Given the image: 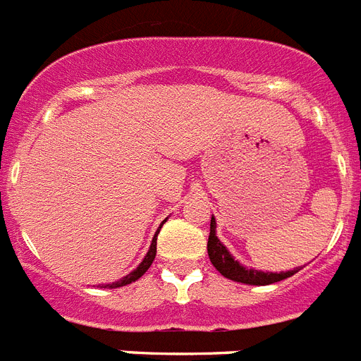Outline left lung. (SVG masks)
<instances>
[{
  "label": "left lung",
  "instance_id": "obj_1",
  "mask_svg": "<svg viewBox=\"0 0 361 361\" xmlns=\"http://www.w3.org/2000/svg\"><path fill=\"white\" fill-rule=\"evenodd\" d=\"M207 253L211 259V264L224 275V277L237 281L244 284H255V286H266V284H274L283 281V279L292 277L298 274L299 269H290V271H281V274H271V271H259V269H251L242 266L238 260L233 259V255L227 251L222 242L216 237V220L211 216V233H209L207 240Z\"/></svg>",
  "mask_w": 361,
  "mask_h": 361
}]
</instances>
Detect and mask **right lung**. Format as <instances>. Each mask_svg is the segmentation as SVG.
I'll return each instance as SVG.
<instances>
[{"label":"right lung","mask_w":361,"mask_h":361,"mask_svg":"<svg viewBox=\"0 0 361 361\" xmlns=\"http://www.w3.org/2000/svg\"><path fill=\"white\" fill-rule=\"evenodd\" d=\"M163 224H165V220H163V222H161V226H163ZM161 226H159V229H161ZM159 229H157V231H156V237L152 238V244H150V250H148V253H147V255H145L143 262H141V264H139L137 268H135L134 271H132V274L124 275V277L121 279V281H115V283H111V284H104L102 288H119V286H126V284H130V283H134V281H137L139 277H143L145 271H147V269L150 268V264H152L154 259H156L157 233H159Z\"/></svg>","instance_id":"1"}]
</instances>
